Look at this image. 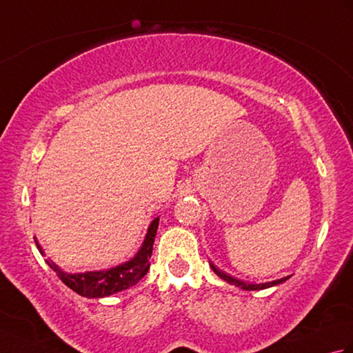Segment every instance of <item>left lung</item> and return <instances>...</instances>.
Here are the masks:
<instances>
[{
  "label": "left lung",
  "instance_id": "8db88e82",
  "mask_svg": "<svg viewBox=\"0 0 353 353\" xmlns=\"http://www.w3.org/2000/svg\"><path fill=\"white\" fill-rule=\"evenodd\" d=\"M209 265H211L212 272H214L216 276H220L223 281H226L228 283H230V285H235V287L241 288V290H245V291L265 290V288L274 287V285H279V283H282V282H285V281H288V279H290V276H285V277H282V279H276V281H273V282H265V283H247V282H244V281L235 279V277H232L230 274L221 272L220 268H216V265H214V262H209Z\"/></svg>",
  "mask_w": 353,
  "mask_h": 353
}]
</instances>
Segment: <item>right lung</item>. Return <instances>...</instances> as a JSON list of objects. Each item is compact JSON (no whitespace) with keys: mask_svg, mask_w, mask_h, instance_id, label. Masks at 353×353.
Wrapping results in <instances>:
<instances>
[{"mask_svg":"<svg viewBox=\"0 0 353 353\" xmlns=\"http://www.w3.org/2000/svg\"><path fill=\"white\" fill-rule=\"evenodd\" d=\"M157 226H159V216L150 223L144 241H142L139 250L134 253V256L129 261L123 262V264L110 267L108 270L70 273L65 272V270H62L51 259H45V262L50 265L52 272H56L59 279H61L66 287L76 291L77 294L88 299L108 297L115 294V292L133 287V285H137L142 277L147 274L150 268V258H152ZM34 243L37 245V250L41 252L42 256H45V253L41 244L37 243V239H34Z\"/></svg>","mask_w":353,"mask_h":353,"instance_id":"obj_1","label":"right lung"}]
</instances>
